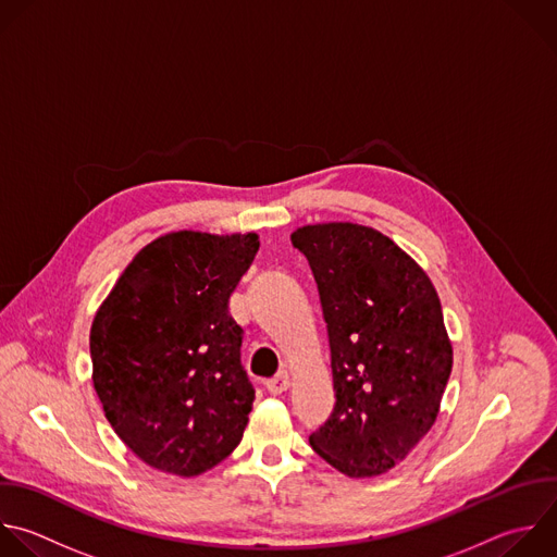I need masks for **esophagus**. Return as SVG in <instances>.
<instances>
[{"label": "esophagus", "instance_id": "obj_1", "mask_svg": "<svg viewBox=\"0 0 557 557\" xmlns=\"http://www.w3.org/2000/svg\"><path fill=\"white\" fill-rule=\"evenodd\" d=\"M288 387H290V376H288V372H280V374H275L273 379L267 381V389H269L273 396L286 392Z\"/></svg>", "mask_w": 557, "mask_h": 557}]
</instances>
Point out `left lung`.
<instances>
[{
  "mask_svg": "<svg viewBox=\"0 0 557 557\" xmlns=\"http://www.w3.org/2000/svg\"><path fill=\"white\" fill-rule=\"evenodd\" d=\"M290 243L319 288L336 398L310 446L347 476L383 474L431 431L450 379L437 290L372 227L306 225Z\"/></svg>",
  "mask_w": 557,
  "mask_h": 557,
  "instance_id": "1",
  "label": "left lung"
}]
</instances>
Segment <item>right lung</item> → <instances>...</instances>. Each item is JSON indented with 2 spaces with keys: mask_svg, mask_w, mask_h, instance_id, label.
Instances as JSON below:
<instances>
[{
  "mask_svg": "<svg viewBox=\"0 0 557 557\" xmlns=\"http://www.w3.org/2000/svg\"><path fill=\"white\" fill-rule=\"evenodd\" d=\"M256 234L172 232L146 245L94 317V389L148 466L197 476L240 444L256 400L230 297Z\"/></svg>",
  "mask_w": 557,
  "mask_h": 557,
  "instance_id": "1",
  "label": "right lung"
}]
</instances>
